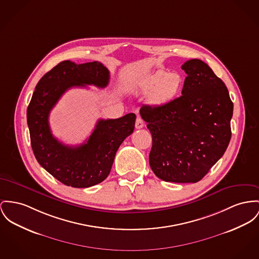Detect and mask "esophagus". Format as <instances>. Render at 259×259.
<instances>
[{"mask_svg": "<svg viewBox=\"0 0 259 259\" xmlns=\"http://www.w3.org/2000/svg\"><path fill=\"white\" fill-rule=\"evenodd\" d=\"M144 121H143V120L141 119V118H139V117H138L137 118V121H136V127L137 128H141V127H143L144 126Z\"/></svg>", "mask_w": 259, "mask_h": 259, "instance_id": "esophagus-1", "label": "esophagus"}]
</instances>
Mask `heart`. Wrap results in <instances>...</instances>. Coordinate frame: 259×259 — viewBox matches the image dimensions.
<instances>
[{
  "mask_svg": "<svg viewBox=\"0 0 259 259\" xmlns=\"http://www.w3.org/2000/svg\"><path fill=\"white\" fill-rule=\"evenodd\" d=\"M184 87V78L177 72H166L158 70L147 75L140 82L138 91L147 94L148 99L156 106H163L171 103L182 92Z\"/></svg>",
  "mask_w": 259,
  "mask_h": 259,
  "instance_id": "heart-1",
  "label": "heart"
}]
</instances>
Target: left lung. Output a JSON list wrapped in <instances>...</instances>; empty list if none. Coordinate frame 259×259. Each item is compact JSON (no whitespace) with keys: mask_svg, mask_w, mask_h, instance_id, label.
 <instances>
[{"mask_svg":"<svg viewBox=\"0 0 259 259\" xmlns=\"http://www.w3.org/2000/svg\"><path fill=\"white\" fill-rule=\"evenodd\" d=\"M182 96L163 106L140 108L152 136L149 164L172 183H196L224 155L234 105L229 91L203 61H187Z\"/></svg>","mask_w":259,"mask_h":259,"instance_id":"left-lung-1","label":"left lung"}]
</instances>
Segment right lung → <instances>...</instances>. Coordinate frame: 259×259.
Masks as SVG:
<instances>
[{"label":"right lung","instance_id":"1","mask_svg":"<svg viewBox=\"0 0 259 259\" xmlns=\"http://www.w3.org/2000/svg\"><path fill=\"white\" fill-rule=\"evenodd\" d=\"M110 72L100 62L76 65L64 61L42 76L27 108L31 147L38 163L60 181L72 188H89L108 177L121 142L135 130L137 116L99 120L84 143L69 146L53 137L49 115L61 96L71 87L104 88Z\"/></svg>","mask_w":259,"mask_h":259}]
</instances>
